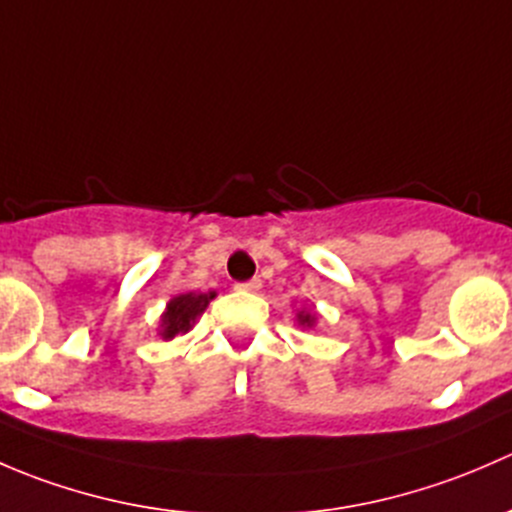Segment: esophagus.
<instances>
[{"label": "esophagus", "instance_id": "1", "mask_svg": "<svg viewBox=\"0 0 512 512\" xmlns=\"http://www.w3.org/2000/svg\"><path fill=\"white\" fill-rule=\"evenodd\" d=\"M260 287H262V282L257 280V277H255V280L237 282V285H235V289H240V292H257V289H260Z\"/></svg>", "mask_w": 512, "mask_h": 512}]
</instances>
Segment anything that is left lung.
<instances>
[{
    "instance_id": "left-lung-1",
    "label": "left lung",
    "mask_w": 512,
    "mask_h": 512,
    "mask_svg": "<svg viewBox=\"0 0 512 512\" xmlns=\"http://www.w3.org/2000/svg\"><path fill=\"white\" fill-rule=\"evenodd\" d=\"M297 322H299V327H314V322H317V314L302 309V312H297Z\"/></svg>"
}]
</instances>
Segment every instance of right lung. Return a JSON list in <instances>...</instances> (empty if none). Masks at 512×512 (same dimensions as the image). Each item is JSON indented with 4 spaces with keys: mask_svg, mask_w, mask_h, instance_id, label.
Returning a JSON list of instances; mask_svg holds the SVG:
<instances>
[{
    "mask_svg": "<svg viewBox=\"0 0 512 512\" xmlns=\"http://www.w3.org/2000/svg\"><path fill=\"white\" fill-rule=\"evenodd\" d=\"M210 299H215V292H188L178 294L168 302L163 317H160V337L168 342V339L178 337V334H185L193 329L195 319L205 312V307L210 304Z\"/></svg>",
    "mask_w": 512,
    "mask_h": 512,
    "instance_id": "right-lung-1",
    "label": "right lung"
}]
</instances>
